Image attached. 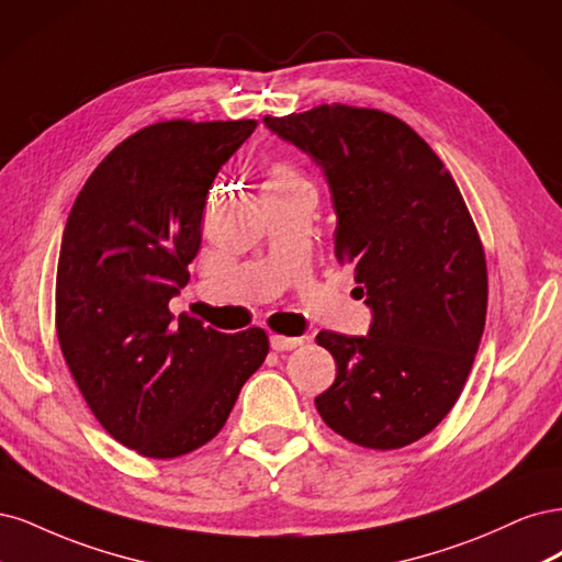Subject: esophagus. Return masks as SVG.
Returning a JSON list of instances; mask_svg holds the SVG:
<instances>
[{
  "label": "esophagus",
  "instance_id": "34e87169",
  "mask_svg": "<svg viewBox=\"0 0 562 562\" xmlns=\"http://www.w3.org/2000/svg\"><path fill=\"white\" fill-rule=\"evenodd\" d=\"M301 342H303V338H289V336H280V334L270 336V348L278 350V352L294 350V348L301 346Z\"/></svg>",
  "mask_w": 562,
  "mask_h": 562
}]
</instances>
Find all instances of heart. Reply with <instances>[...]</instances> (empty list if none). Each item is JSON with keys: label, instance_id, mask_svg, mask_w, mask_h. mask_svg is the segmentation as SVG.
Instances as JSON below:
<instances>
[{"label": "heart", "instance_id": "b5f03b06", "mask_svg": "<svg viewBox=\"0 0 562 562\" xmlns=\"http://www.w3.org/2000/svg\"><path fill=\"white\" fill-rule=\"evenodd\" d=\"M294 182H301V179L292 168L276 166L273 170H270V177L263 187H280V184H294Z\"/></svg>", "mask_w": 562, "mask_h": 562}]
</instances>
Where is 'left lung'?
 <instances>
[{
  "mask_svg": "<svg viewBox=\"0 0 562 562\" xmlns=\"http://www.w3.org/2000/svg\"><path fill=\"white\" fill-rule=\"evenodd\" d=\"M263 123L327 179L336 259L373 313L367 336L315 338L336 359L322 420L364 448L418 441L456 406L485 327V255L456 179L385 112L319 104Z\"/></svg>",
  "mask_w": 562,
  "mask_h": 562,
  "instance_id": "1",
  "label": "left lung"
}]
</instances>
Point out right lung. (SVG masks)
I'll list each match as a JSON object with an SVG mask.
<instances>
[{"instance_id":"obj_1","label":"right lung","mask_w":562,"mask_h":562,"mask_svg":"<svg viewBox=\"0 0 562 562\" xmlns=\"http://www.w3.org/2000/svg\"><path fill=\"white\" fill-rule=\"evenodd\" d=\"M257 121H160L88 177L63 233L56 329L88 408L144 458L214 439L268 355L263 329L222 334L170 313L201 249L207 191Z\"/></svg>"}]
</instances>
